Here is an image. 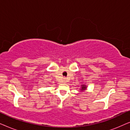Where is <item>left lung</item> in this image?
Instances as JSON below:
<instances>
[{"instance_id":"8db88e82","label":"left lung","mask_w":130,"mask_h":130,"mask_svg":"<svg viewBox=\"0 0 130 130\" xmlns=\"http://www.w3.org/2000/svg\"><path fill=\"white\" fill-rule=\"evenodd\" d=\"M86 88V85H82V90H85Z\"/></svg>"}]
</instances>
